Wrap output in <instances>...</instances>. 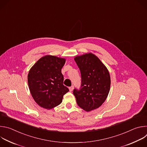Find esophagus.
I'll return each mask as SVG.
<instances>
[{"label":"esophagus","instance_id":"obj_1","mask_svg":"<svg viewBox=\"0 0 147 147\" xmlns=\"http://www.w3.org/2000/svg\"><path fill=\"white\" fill-rule=\"evenodd\" d=\"M69 88V91H70V92H71V91L73 90V88H74V86H72L70 87Z\"/></svg>","mask_w":147,"mask_h":147}]
</instances>
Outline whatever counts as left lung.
<instances>
[{
    "mask_svg": "<svg viewBox=\"0 0 147 147\" xmlns=\"http://www.w3.org/2000/svg\"><path fill=\"white\" fill-rule=\"evenodd\" d=\"M80 70V89L74 88L73 94L78 105L89 112L102 105L106 100L111 86L109 71L94 54H85L74 58Z\"/></svg>",
    "mask_w": 147,
    "mask_h": 147,
    "instance_id": "8db88e82",
    "label": "left lung"
}]
</instances>
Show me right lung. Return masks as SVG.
Returning a JSON list of instances; mask_svg holds the SVG:
<instances>
[{
    "label": "right lung",
    "instance_id": "1",
    "mask_svg": "<svg viewBox=\"0 0 147 147\" xmlns=\"http://www.w3.org/2000/svg\"><path fill=\"white\" fill-rule=\"evenodd\" d=\"M66 60L47 55L41 57L28 74L29 89L38 105L50 109L59 105L69 90L63 85L61 68Z\"/></svg>",
    "mask_w": 147,
    "mask_h": 147
}]
</instances>
